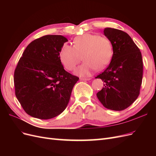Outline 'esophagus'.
<instances>
[{"label":"esophagus","instance_id":"esophagus-1","mask_svg":"<svg viewBox=\"0 0 156 156\" xmlns=\"http://www.w3.org/2000/svg\"><path fill=\"white\" fill-rule=\"evenodd\" d=\"M90 79V78H83V77L80 78V80H81V81H89Z\"/></svg>","mask_w":156,"mask_h":156}]
</instances>
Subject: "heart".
<instances>
[{"label": "heart", "instance_id": "b5f03b06", "mask_svg": "<svg viewBox=\"0 0 156 156\" xmlns=\"http://www.w3.org/2000/svg\"><path fill=\"white\" fill-rule=\"evenodd\" d=\"M73 43V46L64 44L59 52L60 62L66 69H75L83 56L85 62L75 70V73L88 76L96 69L105 68L111 62L113 48L108 37L86 33L75 37Z\"/></svg>", "mask_w": 156, "mask_h": 156}]
</instances>
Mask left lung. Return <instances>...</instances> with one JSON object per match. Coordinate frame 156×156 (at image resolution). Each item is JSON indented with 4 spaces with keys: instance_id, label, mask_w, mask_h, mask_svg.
<instances>
[{
    "instance_id": "8db88e82",
    "label": "left lung",
    "mask_w": 156,
    "mask_h": 156,
    "mask_svg": "<svg viewBox=\"0 0 156 156\" xmlns=\"http://www.w3.org/2000/svg\"><path fill=\"white\" fill-rule=\"evenodd\" d=\"M113 55L108 67L96 78L105 83L97 97L108 109L123 111L138 98L142 84L143 63L140 49L126 32L105 28Z\"/></svg>"
}]
</instances>
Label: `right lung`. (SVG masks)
I'll return each mask as SVG.
<instances>
[{
    "mask_svg": "<svg viewBox=\"0 0 156 156\" xmlns=\"http://www.w3.org/2000/svg\"><path fill=\"white\" fill-rule=\"evenodd\" d=\"M67 38L45 35L28 45L14 72L15 93L30 116L48 120L66 108L75 84L79 78L66 72L59 52Z\"/></svg>",
    "mask_w": 156,
    "mask_h": 156,
    "instance_id": "right-lung-1",
    "label": "right lung"
}]
</instances>
